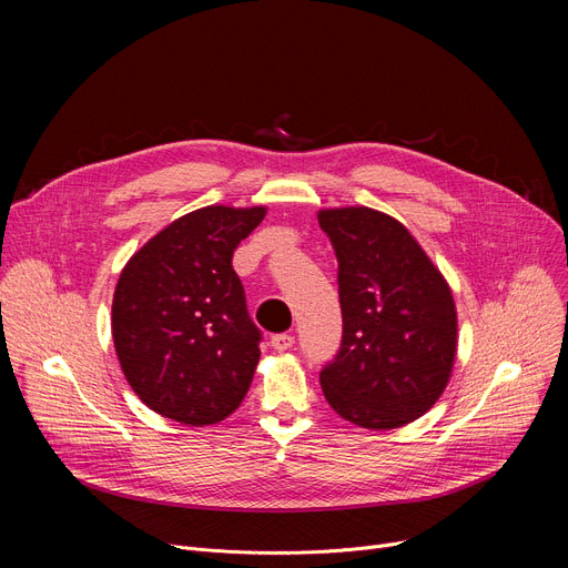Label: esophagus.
I'll return each mask as SVG.
<instances>
[{"instance_id": "esophagus-1", "label": "esophagus", "mask_w": 568, "mask_h": 568, "mask_svg": "<svg viewBox=\"0 0 568 568\" xmlns=\"http://www.w3.org/2000/svg\"><path fill=\"white\" fill-rule=\"evenodd\" d=\"M268 343H272V347L276 352H285L294 345V336L292 334H276V336H272V341H268Z\"/></svg>"}]
</instances>
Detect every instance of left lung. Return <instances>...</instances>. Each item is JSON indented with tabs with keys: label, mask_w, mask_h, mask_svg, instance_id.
Returning <instances> with one entry per match:
<instances>
[{
	"label": "left lung",
	"mask_w": 568,
	"mask_h": 568,
	"mask_svg": "<svg viewBox=\"0 0 568 568\" xmlns=\"http://www.w3.org/2000/svg\"><path fill=\"white\" fill-rule=\"evenodd\" d=\"M338 257L343 343L320 373L345 422L392 430L424 416L452 379L458 313L449 283L394 216L354 204L320 209Z\"/></svg>",
	"instance_id": "left-lung-1"
}]
</instances>
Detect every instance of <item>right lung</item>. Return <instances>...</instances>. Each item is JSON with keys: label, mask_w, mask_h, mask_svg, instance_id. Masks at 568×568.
Listing matches in <instances>:
<instances>
[{"label": "right lung", "mask_w": 568, "mask_h": 568, "mask_svg": "<svg viewBox=\"0 0 568 568\" xmlns=\"http://www.w3.org/2000/svg\"><path fill=\"white\" fill-rule=\"evenodd\" d=\"M266 206L209 204L138 248L112 296V341L138 398L184 426H212L242 405L260 362L232 253Z\"/></svg>", "instance_id": "right-lung-1"}]
</instances>
